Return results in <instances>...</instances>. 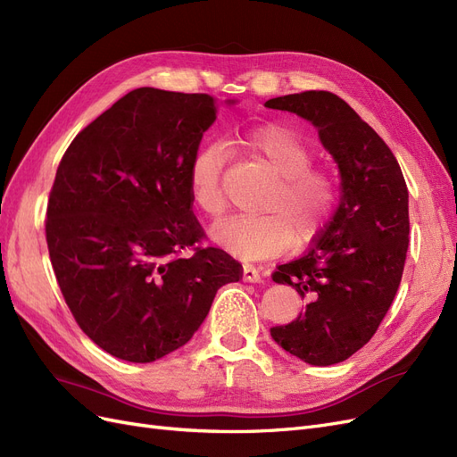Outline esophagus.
I'll list each match as a JSON object with an SVG mask.
<instances>
[{
  "instance_id": "1",
  "label": "esophagus",
  "mask_w": 457,
  "mask_h": 457,
  "mask_svg": "<svg viewBox=\"0 0 457 457\" xmlns=\"http://www.w3.org/2000/svg\"><path fill=\"white\" fill-rule=\"evenodd\" d=\"M242 278H244L245 282H261V272H259L253 265H250V262H245Z\"/></svg>"
}]
</instances>
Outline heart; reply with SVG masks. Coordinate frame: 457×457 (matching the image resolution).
Masks as SVG:
<instances>
[{"label": "heart", "instance_id": "1", "mask_svg": "<svg viewBox=\"0 0 457 457\" xmlns=\"http://www.w3.org/2000/svg\"><path fill=\"white\" fill-rule=\"evenodd\" d=\"M261 163L274 179L257 217H234L213 228V240L244 259H267L289 245H307L328 227L336 212V177L312 168L314 154L301 137L282 123H265L240 133L228 143ZM228 152L220 143L202 146L188 165L190 200L213 220L228 210L225 168Z\"/></svg>", "mask_w": 457, "mask_h": 457}]
</instances>
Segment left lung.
I'll list each match as a JSON object with an SVG mask.
<instances>
[{"mask_svg": "<svg viewBox=\"0 0 457 457\" xmlns=\"http://www.w3.org/2000/svg\"><path fill=\"white\" fill-rule=\"evenodd\" d=\"M267 108L309 120L341 171L334 219L309 252L278 265L272 280L307 301L294 322L270 328L282 349L312 366L347 361L376 334L403 280L408 252V188L381 137L329 91L276 96Z\"/></svg>", "mask_w": 457, "mask_h": 457, "instance_id": "1", "label": "left lung"}]
</instances>
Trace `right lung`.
I'll return each instance as SVG.
<instances>
[{"instance_id": "add662e5", "label": "right lung", "mask_w": 457, "mask_h": 457, "mask_svg": "<svg viewBox=\"0 0 457 457\" xmlns=\"http://www.w3.org/2000/svg\"><path fill=\"white\" fill-rule=\"evenodd\" d=\"M217 110L205 93L133 89L74 137L54 175L46 219L54 276L84 334L121 361L183 347L217 289L242 280L237 259L202 245L188 190Z\"/></svg>"}]
</instances>
